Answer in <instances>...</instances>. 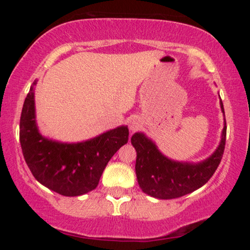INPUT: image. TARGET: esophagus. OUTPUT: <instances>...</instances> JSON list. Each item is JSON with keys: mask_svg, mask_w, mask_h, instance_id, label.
I'll list each match as a JSON object with an SVG mask.
<instances>
[{"mask_svg": "<svg viewBox=\"0 0 250 250\" xmlns=\"http://www.w3.org/2000/svg\"><path fill=\"white\" fill-rule=\"evenodd\" d=\"M142 126V121L140 118H133L132 120L130 121V125H129V128H130V131H132V132H134V131L139 130Z\"/></svg>", "mask_w": 250, "mask_h": 250, "instance_id": "obj_1", "label": "esophagus"}]
</instances>
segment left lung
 <instances>
[{"instance_id":"obj_1","label":"left lung","mask_w":250,"mask_h":250,"mask_svg":"<svg viewBox=\"0 0 250 250\" xmlns=\"http://www.w3.org/2000/svg\"><path fill=\"white\" fill-rule=\"evenodd\" d=\"M221 109L225 117L222 100ZM131 143L137 151L135 174L142 191L160 200H172L196 191L213 176L225 150L226 121H224L222 139L216 151L198 163L177 162L167 158L142 132L134 133Z\"/></svg>"}]
</instances>
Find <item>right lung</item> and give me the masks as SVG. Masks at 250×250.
Listing matches in <instances>:
<instances>
[{"label":"right lung","mask_w":250,"mask_h":250,"mask_svg":"<svg viewBox=\"0 0 250 250\" xmlns=\"http://www.w3.org/2000/svg\"><path fill=\"white\" fill-rule=\"evenodd\" d=\"M25 98L20 121V142L25 162L34 177L64 196H79L92 191L110 159L128 142L129 129L118 126L90 140L62 143L40 133L35 120L34 86Z\"/></svg>","instance_id":"add662e5"}]
</instances>
